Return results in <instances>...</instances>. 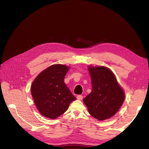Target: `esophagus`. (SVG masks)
<instances>
[{
	"label": "esophagus",
	"mask_w": 149,
	"mask_h": 149,
	"mask_svg": "<svg viewBox=\"0 0 149 149\" xmlns=\"http://www.w3.org/2000/svg\"><path fill=\"white\" fill-rule=\"evenodd\" d=\"M83 98V96H81V95H78V96H77V99H78V100H82Z\"/></svg>",
	"instance_id": "esophagus-1"
}]
</instances>
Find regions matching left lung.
<instances>
[{
  "instance_id": "8db88e82",
  "label": "left lung",
  "mask_w": 149,
  "mask_h": 149,
  "mask_svg": "<svg viewBox=\"0 0 149 149\" xmlns=\"http://www.w3.org/2000/svg\"><path fill=\"white\" fill-rule=\"evenodd\" d=\"M92 91L83 99L89 113L99 120L115 115L123 105L125 93L114 74L105 66H88Z\"/></svg>"
}]
</instances>
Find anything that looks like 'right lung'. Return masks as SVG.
Segmentation results:
<instances>
[{
	"label": "right lung",
	"mask_w": 149,
	"mask_h": 149,
	"mask_svg": "<svg viewBox=\"0 0 149 149\" xmlns=\"http://www.w3.org/2000/svg\"><path fill=\"white\" fill-rule=\"evenodd\" d=\"M70 66L56 64L40 73L31 85V93L40 114L49 119H56L66 111L76 98L64 82Z\"/></svg>",
	"instance_id": "right-lung-1"
}]
</instances>
